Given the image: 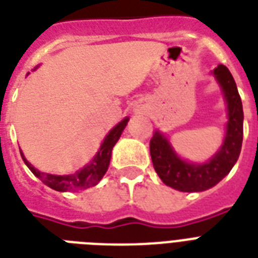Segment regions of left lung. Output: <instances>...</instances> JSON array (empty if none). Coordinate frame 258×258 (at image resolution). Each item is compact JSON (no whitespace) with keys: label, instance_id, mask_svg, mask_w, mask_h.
<instances>
[{"label":"left lung","instance_id":"1","mask_svg":"<svg viewBox=\"0 0 258 258\" xmlns=\"http://www.w3.org/2000/svg\"><path fill=\"white\" fill-rule=\"evenodd\" d=\"M213 74L222 87L229 112L226 137L220 151L204 165H194L182 161L161 133L157 131L150 141L154 169L163 183L179 191H204L213 187L232 170L240 157L244 135V111L240 93L226 67L220 64Z\"/></svg>","mask_w":258,"mask_h":258}]
</instances>
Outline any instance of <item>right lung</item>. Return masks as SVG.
<instances>
[{
    "instance_id": "right-lung-1",
    "label": "right lung",
    "mask_w": 258,
    "mask_h": 258,
    "mask_svg": "<svg viewBox=\"0 0 258 258\" xmlns=\"http://www.w3.org/2000/svg\"><path fill=\"white\" fill-rule=\"evenodd\" d=\"M127 121H128V117H125L119 124L115 125L104 139L100 150L97 151L96 157L93 158V161L89 165H87L84 169L79 170L75 174H70V175H52V174L41 172L38 171L37 169H34L33 166L26 161L24 155H22V153L21 157L24 159V162H25V165L29 167L30 171L33 172L38 179H41L46 186H49L50 188L57 190V191H79V190H86V188L99 183V180L105 174V171H107L109 166V161H111L112 147L115 146L117 139L120 138L121 131L127 125Z\"/></svg>"
}]
</instances>
